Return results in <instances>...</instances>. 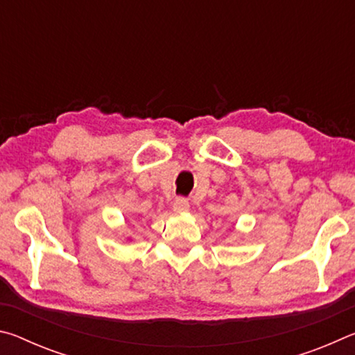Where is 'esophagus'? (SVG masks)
<instances>
[{
    "instance_id": "34e87169",
    "label": "esophagus",
    "mask_w": 355,
    "mask_h": 355,
    "mask_svg": "<svg viewBox=\"0 0 355 355\" xmlns=\"http://www.w3.org/2000/svg\"><path fill=\"white\" fill-rule=\"evenodd\" d=\"M189 209V202L184 199V197H178L173 202V211L175 213H186Z\"/></svg>"
}]
</instances>
